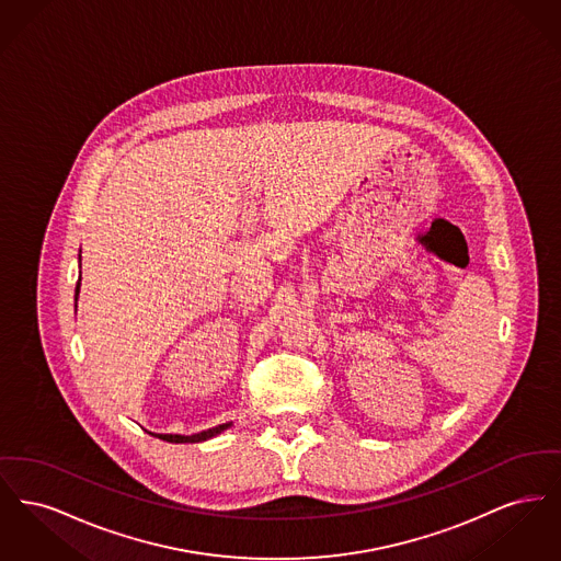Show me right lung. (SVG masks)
<instances>
[{"label": "right lung", "mask_w": 561, "mask_h": 561, "mask_svg": "<svg viewBox=\"0 0 561 561\" xmlns=\"http://www.w3.org/2000/svg\"><path fill=\"white\" fill-rule=\"evenodd\" d=\"M81 282V275H80ZM80 282L76 286V307H78V294H80ZM231 427V425H218V427L208 428V431H202L197 435H160V433H151L156 437H160L163 442H170V444H187V442H204V439H210L214 435H218L220 431Z\"/></svg>", "instance_id": "add662e5"}]
</instances>
